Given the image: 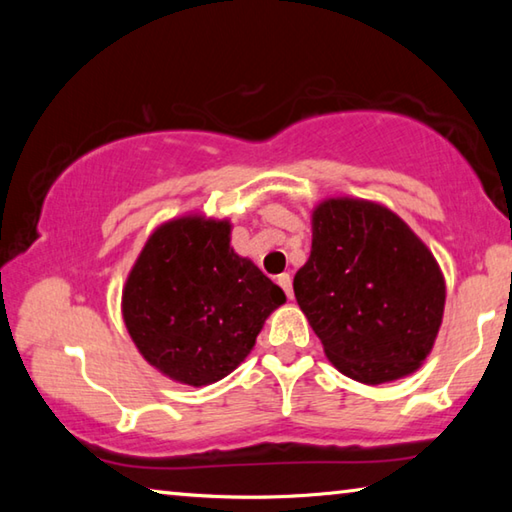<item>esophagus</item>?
Instances as JSON below:
<instances>
[{
    "instance_id": "1",
    "label": "esophagus",
    "mask_w": 512,
    "mask_h": 512,
    "mask_svg": "<svg viewBox=\"0 0 512 512\" xmlns=\"http://www.w3.org/2000/svg\"><path fill=\"white\" fill-rule=\"evenodd\" d=\"M277 284H280V287L284 289V293H287V298H289V300H293V284H291V275H289V273L280 275V277H277Z\"/></svg>"
}]
</instances>
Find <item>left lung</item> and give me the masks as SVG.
<instances>
[{"instance_id":"obj_1","label":"left lung","mask_w":512,"mask_h":512,"mask_svg":"<svg viewBox=\"0 0 512 512\" xmlns=\"http://www.w3.org/2000/svg\"><path fill=\"white\" fill-rule=\"evenodd\" d=\"M296 300L345 377L377 386L413 375L436 343L445 275L393 210L334 196L311 212V255Z\"/></svg>"}]
</instances>
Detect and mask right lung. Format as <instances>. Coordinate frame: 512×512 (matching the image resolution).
<instances>
[{
  "instance_id": "1",
  "label": "right lung",
  "mask_w": 512,
  "mask_h": 512,
  "mask_svg": "<svg viewBox=\"0 0 512 512\" xmlns=\"http://www.w3.org/2000/svg\"><path fill=\"white\" fill-rule=\"evenodd\" d=\"M230 232L228 219L201 212L160 223L121 289V316L137 352L178 384L201 388L228 377L287 302L235 253Z\"/></svg>"
}]
</instances>
